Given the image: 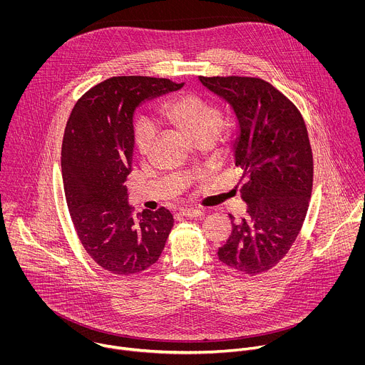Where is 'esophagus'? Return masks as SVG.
I'll return each mask as SVG.
<instances>
[{
	"instance_id": "1",
	"label": "esophagus",
	"mask_w": 365,
	"mask_h": 365,
	"mask_svg": "<svg viewBox=\"0 0 365 365\" xmlns=\"http://www.w3.org/2000/svg\"><path fill=\"white\" fill-rule=\"evenodd\" d=\"M179 215L185 217V218H199L203 215V212L200 210H192V207H185V210L179 211Z\"/></svg>"
}]
</instances>
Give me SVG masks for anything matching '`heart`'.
<instances>
[{
    "mask_svg": "<svg viewBox=\"0 0 365 365\" xmlns=\"http://www.w3.org/2000/svg\"><path fill=\"white\" fill-rule=\"evenodd\" d=\"M160 118L180 131L193 143L214 141L221 128V111L215 102L195 93H185L168 101L160 110ZM154 140V128L145 120L134 125V141L145 153Z\"/></svg>",
    "mask_w": 365,
    "mask_h": 365,
    "instance_id": "b5f03b06",
    "label": "heart"
}]
</instances>
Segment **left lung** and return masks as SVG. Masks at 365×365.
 Wrapping results in <instances>:
<instances>
[{
	"label": "left lung",
	"instance_id": "8db88e82",
	"mask_svg": "<svg viewBox=\"0 0 365 365\" xmlns=\"http://www.w3.org/2000/svg\"><path fill=\"white\" fill-rule=\"evenodd\" d=\"M232 111L235 166L244 173L247 214L218 258L245 274L270 270L293 245L307 212L314 160L304 121L293 103L259 78L199 76Z\"/></svg>",
	"mask_w": 365,
	"mask_h": 365
}]
</instances>
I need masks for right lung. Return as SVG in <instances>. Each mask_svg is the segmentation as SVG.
I'll return each mask as SVG.
<instances>
[{"label": "right lung", "instance_id": "1", "mask_svg": "<svg viewBox=\"0 0 365 365\" xmlns=\"http://www.w3.org/2000/svg\"><path fill=\"white\" fill-rule=\"evenodd\" d=\"M183 85L147 76L110 78L91 88L68 120L62 178L71 218L93 262L114 274L153 266L172 231L166 207L134 214L125 180L133 168L137 108Z\"/></svg>", "mask_w": 365, "mask_h": 365}]
</instances>
